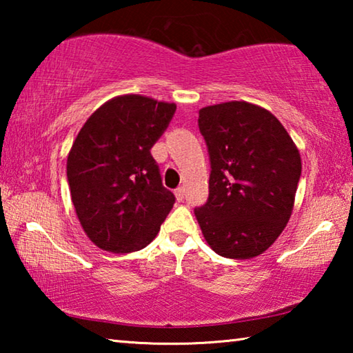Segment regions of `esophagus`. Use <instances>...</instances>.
I'll return each mask as SVG.
<instances>
[{"label":"esophagus","mask_w":353,"mask_h":353,"mask_svg":"<svg viewBox=\"0 0 353 353\" xmlns=\"http://www.w3.org/2000/svg\"><path fill=\"white\" fill-rule=\"evenodd\" d=\"M183 193H185V190L182 188V187H179V188H176V191H174V194H176V199L181 202L182 199H183Z\"/></svg>","instance_id":"34e87169"}]
</instances>
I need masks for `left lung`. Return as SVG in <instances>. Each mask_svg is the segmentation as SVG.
Wrapping results in <instances>:
<instances>
[{
    "mask_svg": "<svg viewBox=\"0 0 353 353\" xmlns=\"http://www.w3.org/2000/svg\"><path fill=\"white\" fill-rule=\"evenodd\" d=\"M198 124L212 171L208 199L194 208L196 219L218 255L254 259L290 221L301 154L271 112L246 101L204 107Z\"/></svg>",
    "mask_w": 353,
    "mask_h": 353,
    "instance_id": "left-lung-1",
    "label": "left lung"
}]
</instances>
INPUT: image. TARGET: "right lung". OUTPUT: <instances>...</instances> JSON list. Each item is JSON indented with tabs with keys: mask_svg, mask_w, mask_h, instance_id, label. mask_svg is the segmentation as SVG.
<instances>
[{
	"mask_svg": "<svg viewBox=\"0 0 353 353\" xmlns=\"http://www.w3.org/2000/svg\"><path fill=\"white\" fill-rule=\"evenodd\" d=\"M176 104L123 94L87 119L71 146L67 177L83 232L115 254L140 250L159 234L176 198L151 155Z\"/></svg>",
	"mask_w": 353,
	"mask_h": 353,
	"instance_id": "add662e5",
	"label": "right lung"
}]
</instances>
